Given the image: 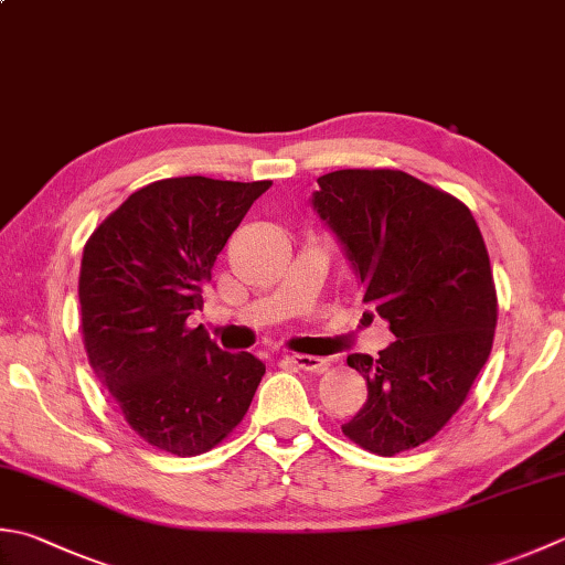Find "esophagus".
<instances>
[{
  "label": "esophagus",
  "mask_w": 565,
  "mask_h": 565,
  "mask_svg": "<svg viewBox=\"0 0 565 565\" xmlns=\"http://www.w3.org/2000/svg\"><path fill=\"white\" fill-rule=\"evenodd\" d=\"M289 360L294 367L298 370H306V372H320L326 367V360L323 358H313V355H289Z\"/></svg>",
  "instance_id": "1"
}]
</instances>
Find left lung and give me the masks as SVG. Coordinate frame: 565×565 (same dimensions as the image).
Returning <instances> with one entry per match:
<instances>
[{"label":"left lung","mask_w":565,"mask_h":565,"mask_svg":"<svg viewBox=\"0 0 565 565\" xmlns=\"http://www.w3.org/2000/svg\"><path fill=\"white\" fill-rule=\"evenodd\" d=\"M311 205L352 264L362 303L396 338L380 358L348 355L367 402L342 434L377 456L422 446L466 402L492 350L497 294L480 227L458 198L392 169L320 175Z\"/></svg>","instance_id":"left-lung-1"}]
</instances>
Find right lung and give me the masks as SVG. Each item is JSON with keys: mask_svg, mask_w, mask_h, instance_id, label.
<instances>
[{"mask_svg": "<svg viewBox=\"0 0 565 565\" xmlns=\"http://www.w3.org/2000/svg\"><path fill=\"white\" fill-rule=\"evenodd\" d=\"M271 181L163 179L131 193L81 264V320L90 367L137 434L173 456L215 448L264 377L252 352H225L203 326V289L225 242Z\"/></svg>", "mask_w": 565, "mask_h": 565, "instance_id": "obj_1", "label": "right lung"}]
</instances>
